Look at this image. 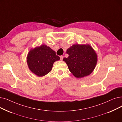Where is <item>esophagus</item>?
<instances>
[{
	"mask_svg": "<svg viewBox=\"0 0 122 122\" xmlns=\"http://www.w3.org/2000/svg\"><path fill=\"white\" fill-rule=\"evenodd\" d=\"M60 60H62L63 59V56H60Z\"/></svg>",
	"mask_w": 122,
	"mask_h": 122,
	"instance_id": "34e87169",
	"label": "esophagus"
}]
</instances>
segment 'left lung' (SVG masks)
I'll return each instance as SVG.
<instances>
[{
	"instance_id": "left-lung-1",
	"label": "left lung",
	"mask_w": 122,
	"mask_h": 122,
	"mask_svg": "<svg viewBox=\"0 0 122 122\" xmlns=\"http://www.w3.org/2000/svg\"><path fill=\"white\" fill-rule=\"evenodd\" d=\"M68 58H63L69 70L76 78L89 75L94 70L97 63V55L89 44H74L66 51Z\"/></svg>"
}]
</instances>
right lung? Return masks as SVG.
Listing matches in <instances>:
<instances>
[{"label": "right lung", "instance_id": "right-lung-1", "mask_svg": "<svg viewBox=\"0 0 122 122\" xmlns=\"http://www.w3.org/2000/svg\"><path fill=\"white\" fill-rule=\"evenodd\" d=\"M60 60V57L50 47L42 45L31 49L27 57V63L30 71L38 77L49 73L53 63Z\"/></svg>", "mask_w": 122, "mask_h": 122}]
</instances>
